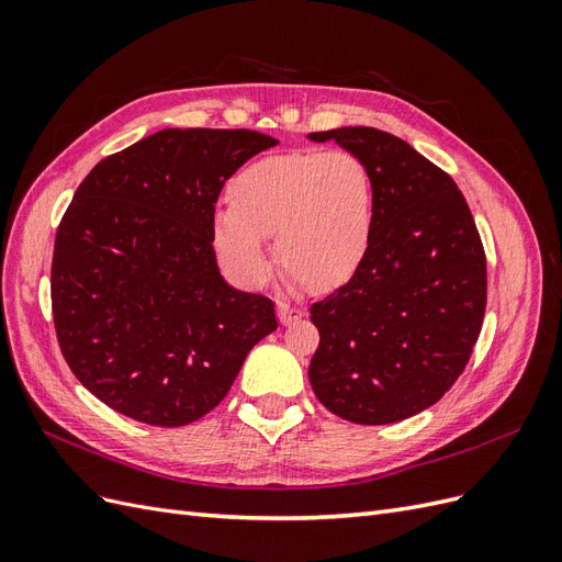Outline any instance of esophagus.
Returning <instances> with one entry per match:
<instances>
[{"label":"esophagus","instance_id":"1","mask_svg":"<svg viewBox=\"0 0 562 562\" xmlns=\"http://www.w3.org/2000/svg\"><path fill=\"white\" fill-rule=\"evenodd\" d=\"M277 312H279V321L283 323V326H293V323H297L304 316L302 310L293 307V304H288L283 300L277 302Z\"/></svg>","mask_w":562,"mask_h":562}]
</instances>
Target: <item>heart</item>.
Instances as JSON below:
<instances>
[{
    "label": "heart",
    "instance_id": "1",
    "mask_svg": "<svg viewBox=\"0 0 562 562\" xmlns=\"http://www.w3.org/2000/svg\"><path fill=\"white\" fill-rule=\"evenodd\" d=\"M375 232V184L349 149H302L248 164L229 182L211 239L220 262L246 285L271 271L265 234L279 262L312 291H333L366 262Z\"/></svg>",
    "mask_w": 562,
    "mask_h": 562
}]
</instances>
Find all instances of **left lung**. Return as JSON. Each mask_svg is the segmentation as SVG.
Returning a JSON list of instances; mask_svg holds the SVG:
<instances>
[{"instance_id": "left-lung-1", "label": "left lung", "mask_w": 562, "mask_h": 562, "mask_svg": "<svg viewBox=\"0 0 562 562\" xmlns=\"http://www.w3.org/2000/svg\"><path fill=\"white\" fill-rule=\"evenodd\" d=\"M361 157L375 184V232L361 269L312 304L321 342L316 398L353 424L427 411L467 368L481 335L487 271L454 180L396 135L345 126L310 133Z\"/></svg>"}]
</instances>
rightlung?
<instances>
[{
  "instance_id": "right-lung-1",
  "label": "right lung",
  "mask_w": 562,
  "mask_h": 562,
  "mask_svg": "<svg viewBox=\"0 0 562 562\" xmlns=\"http://www.w3.org/2000/svg\"><path fill=\"white\" fill-rule=\"evenodd\" d=\"M277 143L248 128H164L79 184L56 232L50 304L67 366L112 411L192 424L277 330L274 302L220 277L211 239L225 180Z\"/></svg>"
}]
</instances>
